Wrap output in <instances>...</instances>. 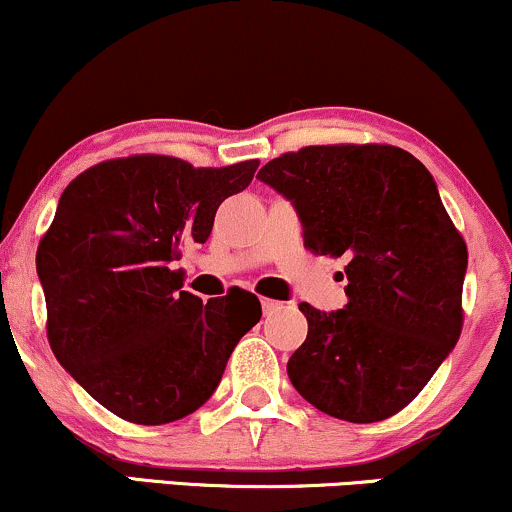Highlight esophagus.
<instances>
[{"mask_svg": "<svg viewBox=\"0 0 512 512\" xmlns=\"http://www.w3.org/2000/svg\"><path fill=\"white\" fill-rule=\"evenodd\" d=\"M279 301H274V298H262V310L264 313H272V310L279 308Z\"/></svg>", "mask_w": 512, "mask_h": 512, "instance_id": "esophagus-1", "label": "esophagus"}]
</instances>
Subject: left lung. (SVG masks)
<instances>
[{
    "instance_id": "obj_1",
    "label": "left lung",
    "mask_w": 512,
    "mask_h": 512,
    "mask_svg": "<svg viewBox=\"0 0 512 512\" xmlns=\"http://www.w3.org/2000/svg\"><path fill=\"white\" fill-rule=\"evenodd\" d=\"M257 178L291 199L305 248L346 260L342 310L298 305L308 337L286 363L293 387L334 419H390L462 332L467 243L436 182L390 144L303 146L272 158Z\"/></svg>"
}]
</instances>
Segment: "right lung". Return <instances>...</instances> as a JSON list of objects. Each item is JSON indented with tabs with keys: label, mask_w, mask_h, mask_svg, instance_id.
<instances>
[{
	"label": "right lung",
	"mask_w": 512,
	"mask_h": 512,
	"mask_svg": "<svg viewBox=\"0 0 512 512\" xmlns=\"http://www.w3.org/2000/svg\"><path fill=\"white\" fill-rule=\"evenodd\" d=\"M260 161L195 168L132 154L69 182L40 238L35 267L48 305V342L84 390L120 419L161 426L214 395L228 358L260 322V298L228 291L202 303L170 264L207 243L226 197Z\"/></svg>",
	"instance_id": "obj_1"
}]
</instances>
